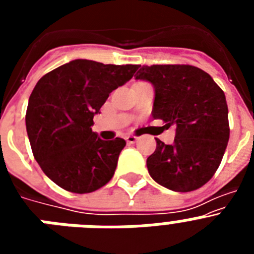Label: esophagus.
I'll return each instance as SVG.
<instances>
[{
  "label": "esophagus",
  "mask_w": 254,
  "mask_h": 254,
  "mask_svg": "<svg viewBox=\"0 0 254 254\" xmlns=\"http://www.w3.org/2000/svg\"><path fill=\"white\" fill-rule=\"evenodd\" d=\"M126 141H127V143H134L137 141V137L136 136H126Z\"/></svg>",
  "instance_id": "obj_1"
}]
</instances>
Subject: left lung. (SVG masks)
Here are the masks:
<instances>
[{
  "label": "left lung",
  "instance_id": "obj_1",
  "mask_svg": "<svg viewBox=\"0 0 254 254\" xmlns=\"http://www.w3.org/2000/svg\"><path fill=\"white\" fill-rule=\"evenodd\" d=\"M137 80L154 85L152 117L176 126V138H159L147 169L155 182L176 192L206 185L228 146L229 120L225 94L207 72L190 64H152L137 71Z\"/></svg>",
  "mask_w": 254,
  "mask_h": 254
}]
</instances>
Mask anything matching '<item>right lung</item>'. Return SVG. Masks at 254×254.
<instances>
[{
  "label": "right lung",
  "instance_id": "obj_1",
  "mask_svg": "<svg viewBox=\"0 0 254 254\" xmlns=\"http://www.w3.org/2000/svg\"><path fill=\"white\" fill-rule=\"evenodd\" d=\"M138 67L75 60L37 82L26 109V132L35 160L61 188L90 193L112 179L126 141L98 137L93 118Z\"/></svg>",
  "mask_w": 254,
  "mask_h": 254
}]
</instances>
